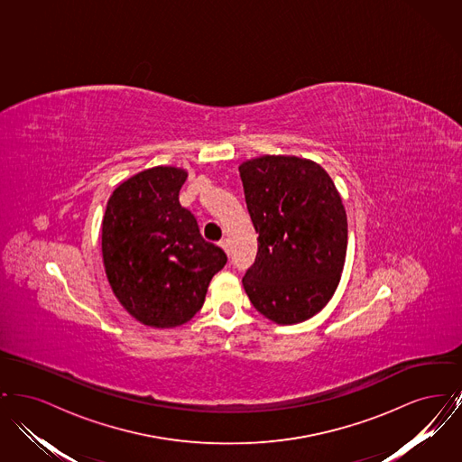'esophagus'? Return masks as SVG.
<instances>
[{
  "mask_svg": "<svg viewBox=\"0 0 462 462\" xmlns=\"http://www.w3.org/2000/svg\"><path fill=\"white\" fill-rule=\"evenodd\" d=\"M220 247L226 253V256H230V244H228V241L226 239H223V241H220Z\"/></svg>",
  "mask_w": 462,
  "mask_h": 462,
  "instance_id": "obj_1",
  "label": "esophagus"
}]
</instances>
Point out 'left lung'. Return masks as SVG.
<instances>
[{
	"label": "left lung",
	"mask_w": 462,
	"mask_h": 462,
	"mask_svg": "<svg viewBox=\"0 0 462 462\" xmlns=\"http://www.w3.org/2000/svg\"><path fill=\"white\" fill-rule=\"evenodd\" d=\"M258 254L242 284L253 307L279 326L300 324L329 303L341 281L348 220L329 173L298 155L239 164Z\"/></svg>",
	"instance_id": "8db88e82"
}]
</instances>
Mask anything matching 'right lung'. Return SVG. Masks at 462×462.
<instances>
[{"label":"right lung","instance_id":"1","mask_svg":"<svg viewBox=\"0 0 462 462\" xmlns=\"http://www.w3.org/2000/svg\"><path fill=\"white\" fill-rule=\"evenodd\" d=\"M187 170L154 166L110 194L102 220V258L112 292L140 324L173 329L198 313L209 282L226 263L199 234L178 194Z\"/></svg>","mask_w":462,"mask_h":462}]
</instances>
